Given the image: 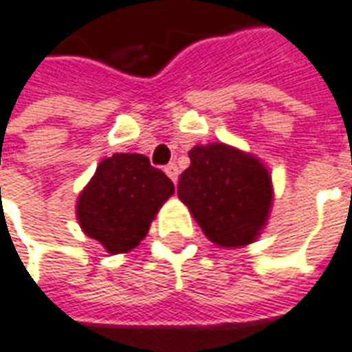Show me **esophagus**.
I'll return each instance as SVG.
<instances>
[{"mask_svg": "<svg viewBox=\"0 0 352 352\" xmlns=\"http://www.w3.org/2000/svg\"><path fill=\"white\" fill-rule=\"evenodd\" d=\"M164 171L168 173V177L173 183H177V179H179V168H177V164H168V166L164 168Z\"/></svg>", "mask_w": 352, "mask_h": 352, "instance_id": "34e87169", "label": "esophagus"}]
</instances>
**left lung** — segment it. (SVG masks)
<instances>
[{
    "instance_id": "obj_1",
    "label": "left lung",
    "mask_w": 352,
    "mask_h": 352,
    "mask_svg": "<svg viewBox=\"0 0 352 352\" xmlns=\"http://www.w3.org/2000/svg\"><path fill=\"white\" fill-rule=\"evenodd\" d=\"M177 194L211 242L227 248L255 240L272 204L269 171L223 142L194 146Z\"/></svg>"
}]
</instances>
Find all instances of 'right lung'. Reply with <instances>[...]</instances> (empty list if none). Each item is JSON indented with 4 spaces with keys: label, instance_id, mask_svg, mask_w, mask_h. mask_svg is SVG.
<instances>
[{
    "label": "right lung",
    "instance_id": "obj_1",
    "mask_svg": "<svg viewBox=\"0 0 352 352\" xmlns=\"http://www.w3.org/2000/svg\"><path fill=\"white\" fill-rule=\"evenodd\" d=\"M175 192L162 169L142 154H114L102 160L78 200L83 232L110 253L133 250L148 232L160 206Z\"/></svg>",
    "mask_w": 352,
    "mask_h": 352
}]
</instances>
